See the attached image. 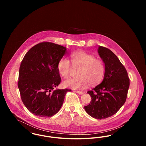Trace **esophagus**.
Here are the masks:
<instances>
[{"instance_id": "obj_1", "label": "esophagus", "mask_w": 146, "mask_h": 146, "mask_svg": "<svg viewBox=\"0 0 146 146\" xmlns=\"http://www.w3.org/2000/svg\"><path fill=\"white\" fill-rule=\"evenodd\" d=\"M74 91H75L76 92V93H78V94H80V95L83 94L84 92L83 91H82L75 90Z\"/></svg>"}]
</instances>
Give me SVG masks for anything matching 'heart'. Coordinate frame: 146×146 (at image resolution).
<instances>
[{
    "instance_id": "1",
    "label": "heart",
    "mask_w": 146,
    "mask_h": 146,
    "mask_svg": "<svg viewBox=\"0 0 146 146\" xmlns=\"http://www.w3.org/2000/svg\"><path fill=\"white\" fill-rule=\"evenodd\" d=\"M71 63L67 57L61 58L58 63L59 73L64 78L70 77L74 68H80L78 76L71 78L63 82V85L72 89L86 88L89 83L96 85L103 79L105 73V65L102 60L83 51L72 54Z\"/></svg>"
}]
</instances>
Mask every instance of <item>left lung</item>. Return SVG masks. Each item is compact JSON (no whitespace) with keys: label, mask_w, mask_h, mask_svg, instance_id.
I'll list each match as a JSON object with an SVG mask.
<instances>
[{"label":"left lung","mask_w":146,"mask_h":146,"mask_svg":"<svg viewBox=\"0 0 146 146\" xmlns=\"http://www.w3.org/2000/svg\"><path fill=\"white\" fill-rule=\"evenodd\" d=\"M98 52L105 65L104 79L87 92L92 100L84 108L91 117L102 119L115 114L125 104L130 79L125 67L111 50L100 46Z\"/></svg>","instance_id":"8db88e82"}]
</instances>
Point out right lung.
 I'll use <instances>...</instances> for the list:
<instances>
[{"instance_id": "right-lung-1", "label": "right lung", "mask_w": 146, "mask_h": 146, "mask_svg": "<svg viewBox=\"0 0 146 146\" xmlns=\"http://www.w3.org/2000/svg\"><path fill=\"white\" fill-rule=\"evenodd\" d=\"M67 52L63 46L42 42L26 54L20 64L18 81L21 100L36 116H53L62 106L70 89H55L61 81L58 63Z\"/></svg>"}]
</instances>
